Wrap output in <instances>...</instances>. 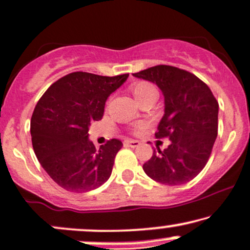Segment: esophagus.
<instances>
[{
  "label": "esophagus",
  "instance_id": "obj_1",
  "mask_svg": "<svg viewBox=\"0 0 250 250\" xmlns=\"http://www.w3.org/2000/svg\"><path fill=\"white\" fill-rule=\"evenodd\" d=\"M125 146H130V148H136V146H140V142H138V141H135V140H125Z\"/></svg>",
  "mask_w": 250,
  "mask_h": 250
}]
</instances>
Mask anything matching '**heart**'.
Instances as JSON below:
<instances>
[{
    "instance_id": "obj_1",
    "label": "heart",
    "mask_w": 250,
    "mask_h": 250,
    "mask_svg": "<svg viewBox=\"0 0 250 250\" xmlns=\"http://www.w3.org/2000/svg\"><path fill=\"white\" fill-rule=\"evenodd\" d=\"M131 91H133V94L136 100L142 104L143 101H146V99L151 98V96H157V89L155 88L154 85L151 83H146V81H141V83H135V85L131 87ZM149 128V123L146 121H141L135 123L133 127V133L136 135L143 134L146 129Z\"/></svg>"
}]
</instances>
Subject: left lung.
<instances>
[{
    "label": "left lung",
    "mask_w": 250,
    "mask_h": 250,
    "mask_svg": "<svg viewBox=\"0 0 250 250\" xmlns=\"http://www.w3.org/2000/svg\"><path fill=\"white\" fill-rule=\"evenodd\" d=\"M151 81L164 95V116L156 138H169L167 149L154 150L143 170L165 185L192 180L205 167L218 136L219 104L209 87L191 72L157 65L133 73Z\"/></svg>",
    "instance_id": "left-lung-1"
}]
</instances>
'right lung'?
<instances>
[{
    "label": "right lung",
    "instance_id": "1",
    "mask_svg": "<svg viewBox=\"0 0 250 250\" xmlns=\"http://www.w3.org/2000/svg\"><path fill=\"white\" fill-rule=\"evenodd\" d=\"M128 77L73 72L53 83L36 104L30 128L34 151L43 169L65 190L92 191L112 174L122 142L112 138L96 149L88 128L102 119L108 96Z\"/></svg>",
    "mask_w": 250,
    "mask_h": 250
}]
</instances>
